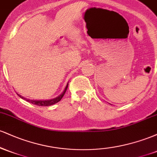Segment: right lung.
Returning <instances> with one entry per match:
<instances>
[{
	"label": "right lung",
	"instance_id": "add662e5",
	"mask_svg": "<svg viewBox=\"0 0 157 157\" xmlns=\"http://www.w3.org/2000/svg\"><path fill=\"white\" fill-rule=\"evenodd\" d=\"M68 82L67 83V85H66V87H65V89L63 90V92L61 93L59 95V96H57V97H55V98H53V99H50V100H29V99L25 98V97H22L21 95L18 94H17L18 95V96L21 97V98H22V99H23V100H26L27 102H30V103L34 104V105H39V106H49V105H54V104L57 103V102L60 101L61 99L63 98V97L65 93H66V89H67V88H68Z\"/></svg>",
	"mask_w": 157,
	"mask_h": 157
}]
</instances>
